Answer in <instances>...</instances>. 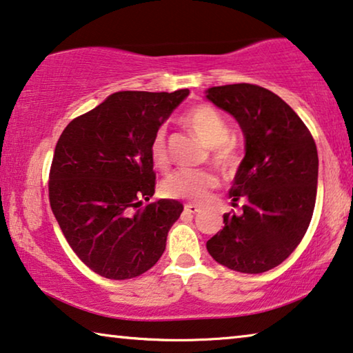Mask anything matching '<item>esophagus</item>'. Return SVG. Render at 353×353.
Instances as JSON below:
<instances>
[{
  "instance_id": "34e87169",
  "label": "esophagus",
  "mask_w": 353,
  "mask_h": 353,
  "mask_svg": "<svg viewBox=\"0 0 353 353\" xmlns=\"http://www.w3.org/2000/svg\"><path fill=\"white\" fill-rule=\"evenodd\" d=\"M185 212L189 214H196L201 212V208H199L197 205H194V203H188V205H185Z\"/></svg>"
}]
</instances>
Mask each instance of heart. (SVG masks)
I'll return each instance as SVG.
<instances>
[{"mask_svg":"<svg viewBox=\"0 0 353 353\" xmlns=\"http://www.w3.org/2000/svg\"><path fill=\"white\" fill-rule=\"evenodd\" d=\"M188 129H191L207 148H212V164L229 175L236 170L239 156L236 148L229 143V125L224 116L212 105H196L183 117ZM150 156L157 168L168 167L167 139L164 130H157L150 145ZM216 176L208 170H180L172 173L162 183V192L170 199H183L196 203L208 201L210 192L216 188Z\"/></svg>","mask_w":353,"mask_h":353,"instance_id":"obj_1","label":"heart"}]
</instances>
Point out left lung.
I'll return each mask as SVG.
<instances>
[{
  "mask_svg": "<svg viewBox=\"0 0 353 353\" xmlns=\"http://www.w3.org/2000/svg\"><path fill=\"white\" fill-rule=\"evenodd\" d=\"M207 99L236 117L245 157L232 188L224 228L207 242L214 261L243 274H261L283 263L312 219L319 154L315 141L290 105L254 84L207 89Z\"/></svg>",
  "mask_w": 353,
  "mask_h": 353,
  "instance_id": "obj_1",
  "label": "left lung"
}]
</instances>
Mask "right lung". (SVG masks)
Segmentation results:
<instances>
[{"label":"right lung","instance_id":"add662e5","mask_svg":"<svg viewBox=\"0 0 353 353\" xmlns=\"http://www.w3.org/2000/svg\"><path fill=\"white\" fill-rule=\"evenodd\" d=\"M189 95L124 90L65 127L49 175L50 208L66 242L101 277L125 280L151 269L183 203H148L154 194L150 145Z\"/></svg>","mask_w":353,"mask_h":353}]
</instances>
